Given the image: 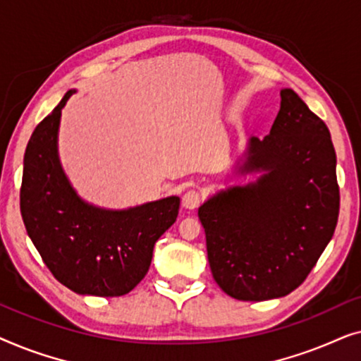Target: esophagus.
Wrapping results in <instances>:
<instances>
[{
    "mask_svg": "<svg viewBox=\"0 0 361 361\" xmlns=\"http://www.w3.org/2000/svg\"><path fill=\"white\" fill-rule=\"evenodd\" d=\"M200 204V194L195 190L185 192L184 197H182V207L187 210H194Z\"/></svg>",
    "mask_w": 361,
    "mask_h": 361,
    "instance_id": "34e87169",
    "label": "esophagus"
}]
</instances>
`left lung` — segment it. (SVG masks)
<instances>
[{
    "label": "left lung",
    "instance_id": "8db88e82",
    "mask_svg": "<svg viewBox=\"0 0 361 361\" xmlns=\"http://www.w3.org/2000/svg\"><path fill=\"white\" fill-rule=\"evenodd\" d=\"M233 179L199 207L207 256L221 290L238 300L284 298L302 284L338 219L330 131L290 88L263 140L251 136Z\"/></svg>",
    "mask_w": 361,
    "mask_h": 361
}]
</instances>
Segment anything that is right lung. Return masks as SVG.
I'll use <instances>...</instances> for the list:
<instances>
[{"label": "right lung", "instance_id": "obj_1", "mask_svg": "<svg viewBox=\"0 0 361 361\" xmlns=\"http://www.w3.org/2000/svg\"><path fill=\"white\" fill-rule=\"evenodd\" d=\"M68 90L39 123L24 154L21 215L27 235L51 273L73 293L125 295L151 266L152 250L179 214L177 195L105 209L82 199L59 157V128Z\"/></svg>", "mask_w": 361, "mask_h": 361}]
</instances>
